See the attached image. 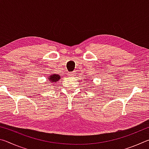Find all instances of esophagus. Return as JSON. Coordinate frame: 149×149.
Returning a JSON list of instances; mask_svg holds the SVG:
<instances>
[{
	"label": "esophagus",
	"mask_w": 149,
	"mask_h": 149,
	"mask_svg": "<svg viewBox=\"0 0 149 149\" xmlns=\"http://www.w3.org/2000/svg\"><path fill=\"white\" fill-rule=\"evenodd\" d=\"M75 72H69L68 73V76L69 77H73L74 75H75Z\"/></svg>",
	"instance_id": "1"
}]
</instances>
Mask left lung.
<instances>
[{
    "label": "left lung",
    "instance_id": "1",
    "mask_svg": "<svg viewBox=\"0 0 149 149\" xmlns=\"http://www.w3.org/2000/svg\"><path fill=\"white\" fill-rule=\"evenodd\" d=\"M84 80H85V79H84Z\"/></svg>",
    "mask_w": 149,
    "mask_h": 149
}]
</instances>
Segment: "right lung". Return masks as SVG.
<instances>
[{"label":"right lung","instance_id":"1","mask_svg":"<svg viewBox=\"0 0 149 149\" xmlns=\"http://www.w3.org/2000/svg\"><path fill=\"white\" fill-rule=\"evenodd\" d=\"M60 79V75L58 74H52L49 76L48 78V79L49 80V82L50 84H56L57 81H58V80Z\"/></svg>","mask_w":149,"mask_h":149}]
</instances>
